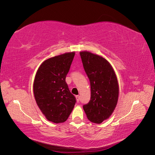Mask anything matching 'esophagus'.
Masks as SVG:
<instances>
[{
  "mask_svg": "<svg viewBox=\"0 0 155 155\" xmlns=\"http://www.w3.org/2000/svg\"><path fill=\"white\" fill-rule=\"evenodd\" d=\"M76 100H77V101H78V102H79V100H80V96H79L78 95V96H76Z\"/></svg>",
  "mask_w": 155,
  "mask_h": 155,
  "instance_id": "esophagus-1",
  "label": "esophagus"
}]
</instances>
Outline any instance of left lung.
Masks as SVG:
<instances>
[{"label": "left lung", "instance_id": "obj_1", "mask_svg": "<svg viewBox=\"0 0 155 155\" xmlns=\"http://www.w3.org/2000/svg\"><path fill=\"white\" fill-rule=\"evenodd\" d=\"M84 70L91 83V100L83 105L87 118L101 124L113 112L119 95L116 74L107 61L89 51L79 53Z\"/></svg>", "mask_w": 155, "mask_h": 155}]
</instances>
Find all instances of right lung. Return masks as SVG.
I'll use <instances>...</instances> for the list:
<instances>
[{
  "label": "right lung",
  "mask_w": 155,
  "mask_h": 155,
  "mask_svg": "<svg viewBox=\"0 0 155 155\" xmlns=\"http://www.w3.org/2000/svg\"><path fill=\"white\" fill-rule=\"evenodd\" d=\"M74 55L73 51L46 59L35 77L34 94L37 104L46 118L55 124L68 119L76 102L65 81Z\"/></svg>",
  "instance_id": "obj_1"
}]
</instances>
